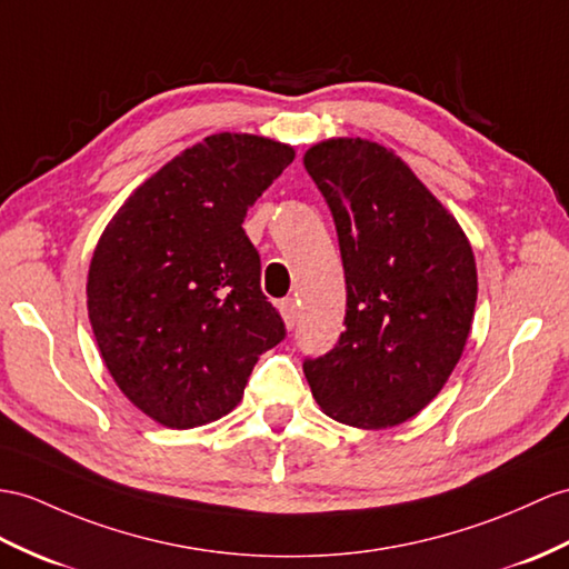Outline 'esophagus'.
I'll return each instance as SVG.
<instances>
[{
    "label": "esophagus",
    "instance_id": "esophagus-1",
    "mask_svg": "<svg viewBox=\"0 0 569 569\" xmlns=\"http://www.w3.org/2000/svg\"><path fill=\"white\" fill-rule=\"evenodd\" d=\"M280 313H282V318H284V323H287V328H295L297 326V321H299V303L295 301V299H282L280 301Z\"/></svg>",
    "mask_w": 569,
    "mask_h": 569
}]
</instances>
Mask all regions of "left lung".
<instances>
[{
	"mask_svg": "<svg viewBox=\"0 0 569 569\" xmlns=\"http://www.w3.org/2000/svg\"><path fill=\"white\" fill-rule=\"evenodd\" d=\"M336 221L348 309L336 348L303 359L328 418L386 429L415 418L449 381L478 299L459 221L391 149L359 137L303 154Z\"/></svg>",
	"mask_w": 569,
	"mask_h": 569,
	"instance_id": "8db88e82",
	"label": "left lung"
}]
</instances>
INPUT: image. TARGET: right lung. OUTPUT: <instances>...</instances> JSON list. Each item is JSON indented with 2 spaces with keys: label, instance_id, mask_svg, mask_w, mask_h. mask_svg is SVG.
I'll use <instances>...</instances> for the list:
<instances>
[{
  "label": "right lung",
  "instance_id": "add662e5",
  "mask_svg": "<svg viewBox=\"0 0 569 569\" xmlns=\"http://www.w3.org/2000/svg\"><path fill=\"white\" fill-rule=\"evenodd\" d=\"M292 161L295 149L268 137L210 134L147 178L101 233L89 321L110 377L151 420H219L284 340L241 224Z\"/></svg>",
  "mask_w": 569,
  "mask_h": 569
}]
</instances>
